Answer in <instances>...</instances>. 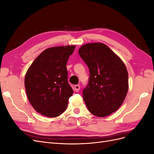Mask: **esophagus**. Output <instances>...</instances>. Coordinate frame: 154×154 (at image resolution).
Masks as SVG:
<instances>
[{
  "label": "esophagus",
  "mask_w": 154,
  "mask_h": 154,
  "mask_svg": "<svg viewBox=\"0 0 154 154\" xmlns=\"http://www.w3.org/2000/svg\"><path fill=\"white\" fill-rule=\"evenodd\" d=\"M74 91H75L76 92H78L79 91H80V85H74Z\"/></svg>",
  "instance_id": "34e87169"
}]
</instances>
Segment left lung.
<instances>
[{
  "label": "left lung",
  "mask_w": 154,
  "mask_h": 154,
  "mask_svg": "<svg viewBox=\"0 0 154 154\" xmlns=\"http://www.w3.org/2000/svg\"><path fill=\"white\" fill-rule=\"evenodd\" d=\"M79 54L89 69L90 76L83 91L88 111L105 117L117 110L128 90V75L121 58L103 43L82 45Z\"/></svg>",
  "instance_id": "left-lung-1"
}]
</instances>
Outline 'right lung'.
I'll return each instance as SVG.
<instances>
[{
  "label": "right lung",
  "mask_w": 154,
  "mask_h": 154,
  "mask_svg": "<svg viewBox=\"0 0 154 154\" xmlns=\"http://www.w3.org/2000/svg\"><path fill=\"white\" fill-rule=\"evenodd\" d=\"M75 45L50 48L40 53L26 74L27 98L37 112L57 117L66 110L73 94L67 81L66 65Z\"/></svg>",
  "instance_id": "right-lung-1"
}]
</instances>
